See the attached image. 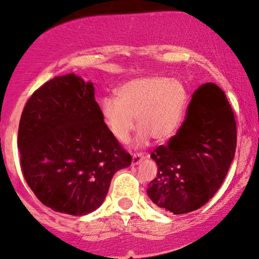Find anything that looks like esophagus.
<instances>
[{"instance_id": "obj_1", "label": "esophagus", "mask_w": 259, "mask_h": 259, "mask_svg": "<svg viewBox=\"0 0 259 259\" xmlns=\"http://www.w3.org/2000/svg\"><path fill=\"white\" fill-rule=\"evenodd\" d=\"M144 159H145L144 154H141V153H134L133 154V164L134 165H138L139 163Z\"/></svg>"}]
</instances>
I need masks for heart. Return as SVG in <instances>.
Listing matches in <instances>:
<instances>
[{
    "instance_id": "b5f03b06",
    "label": "heart",
    "mask_w": 259,
    "mask_h": 259,
    "mask_svg": "<svg viewBox=\"0 0 259 259\" xmlns=\"http://www.w3.org/2000/svg\"><path fill=\"white\" fill-rule=\"evenodd\" d=\"M187 101V89L180 80L163 75L140 76L120 85L117 97L102 99L101 117L118 141H127L138 117L139 144L150 136L162 142L177 134Z\"/></svg>"
}]
</instances>
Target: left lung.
Returning a JSON list of instances; mask_svg holds the SVG:
<instances>
[{
  "instance_id": "8db88e82",
  "label": "left lung",
  "mask_w": 259,
  "mask_h": 259,
  "mask_svg": "<svg viewBox=\"0 0 259 259\" xmlns=\"http://www.w3.org/2000/svg\"><path fill=\"white\" fill-rule=\"evenodd\" d=\"M236 150V121L224 91L197 89L179 132L151 153L158 165L147 195L156 206L185 214L206 204L224 181Z\"/></svg>"
}]
</instances>
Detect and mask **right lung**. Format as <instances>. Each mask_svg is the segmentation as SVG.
<instances>
[{"mask_svg":"<svg viewBox=\"0 0 259 259\" xmlns=\"http://www.w3.org/2000/svg\"><path fill=\"white\" fill-rule=\"evenodd\" d=\"M20 167L46 207L70 215L97 209L132 156L109 133L92 82L56 76L28 100L18 130Z\"/></svg>","mask_w":259,"mask_h":259,"instance_id":"add662e5","label":"right lung"}]
</instances>
